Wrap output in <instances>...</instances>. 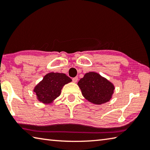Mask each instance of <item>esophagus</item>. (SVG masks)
I'll list each match as a JSON object with an SVG mask.
<instances>
[{
  "mask_svg": "<svg viewBox=\"0 0 150 150\" xmlns=\"http://www.w3.org/2000/svg\"><path fill=\"white\" fill-rule=\"evenodd\" d=\"M72 81H73V82H77V81H78V77H75V78H72Z\"/></svg>",
  "mask_w": 150,
  "mask_h": 150,
  "instance_id": "esophagus-1",
  "label": "esophagus"
}]
</instances>
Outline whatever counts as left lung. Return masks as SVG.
<instances>
[{"mask_svg":"<svg viewBox=\"0 0 150 150\" xmlns=\"http://www.w3.org/2000/svg\"><path fill=\"white\" fill-rule=\"evenodd\" d=\"M83 96L96 105H100L111 99L115 87L113 84L98 73L88 72L78 83Z\"/></svg>","mask_w":150,"mask_h":150,"instance_id":"1","label":"left lung"}]
</instances>
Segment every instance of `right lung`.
I'll use <instances>...</instances> for the list:
<instances>
[{
    "label": "right lung",
    "instance_id": "1",
    "mask_svg": "<svg viewBox=\"0 0 150 150\" xmlns=\"http://www.w3.org/2000/svg\"><path fill=\"white\" fill-rule=\"evenodd\" d=\"M71 81V78L65 74L51 72L45 76L33 91L39 101L50 103L60 96L63 86Z\"/></svg>",
    "mask_w": 150,
    "mask_h": 150
}]
</instances>
